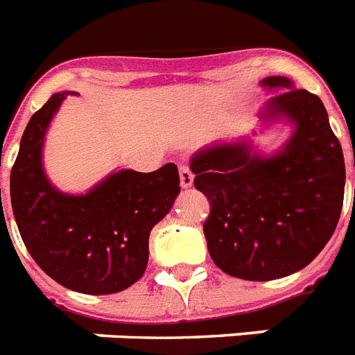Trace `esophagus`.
I'll use <instances>...</instances> for the list:
<instances>
[{
  "label": "esophagus",
  "instance_id": "34e87169",
  "mask_svg": "<svg viewBox=\"0 0 355 355\" xmlns=\"http://www.w3.org/2000/svg\"><path fill=\"white\" fill-rule=\"evenodd\" d=\"M180 183L183 189H191L192 183H194V175H192L191 168L189 166H180Z\"/></svg>",
  "mask_w": 355,
  "mask_h": 355
}]
</instances>
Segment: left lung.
<instances>
[{
    "label": "left lung",
    "instance_id": "1",
    "mask_svg": "<svg viewBox=\"0 0 355 355\" xmlns=\"http://www.w3.org/2000/svg\"><path fill=\"white\" fill-rule=\"evenodd\" d=\"M263 124L293 126L282 148L263 155L253 139L209 144L191 159L194 187L207 196L209 254L223 273L275 280L300 271L336 231L345 196V157L322 101L286 76L260 82Z\"/></svg>",
    "mask_w": 355,
    "mask_h": 355
}]
</instances>
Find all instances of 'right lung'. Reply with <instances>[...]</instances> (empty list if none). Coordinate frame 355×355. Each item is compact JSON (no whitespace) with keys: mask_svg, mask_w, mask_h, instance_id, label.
Segmentation results:
<instances>
[{"mask_svg":"<svg viewBox=\"0 0 355 355\" xmlns=\"http://www.w3.org/2000/svg\"><path fill=\"white\" fill-rule=\"evenodd\" d=\"M67 95L75 92L55 93L21 135L10 172L14 218L27 251L51 279L80 293H117L143 277L150 231L174 205L180 174L174 163L148 174L123 168L86 194L58 191L44 170V143Z\"/></svg>","mask_w":355,"mask_h":355,"instance_id":"obj_1","label":"right lung"}]
</instances>
